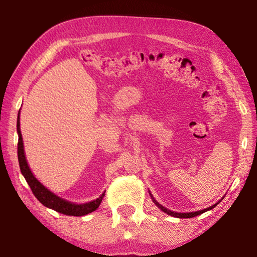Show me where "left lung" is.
I'll return each mask as SVG.
<instances>
[{
  "label": "left lung",
  "mask_w": 257,
  "mask_h": 257,
  "mask_svg": "<svg viewBox=\"0 0 257 257\" xmlns=\"http://www.w3.org/2000/svg\"><path fill=\"white\" fill-rule=\"evenodd\" d=\"M151 198L153 199V202H154V204L156 206H158L160 210H162L164 213H167V214H169V215H171V216H175V217H181V219H188V217H194V216H197V215H199V214H202V213H204V212H206V211H208V210H212V208H214L215 207V205H212V206H210V207H207V208H205V210H202V211H197V212H190V213H177V212H172V211H170V210H168V208H165L164 206H162L161 205V204H159L158 202L155 201L154 199V197L152 196V194H151Z\"/></svg>",
  "instance_id": "1"
}]
</instances>
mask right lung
I'll return each mask as SVG.
<instances>
[{
    "mask_svg": "<svg viewBox=\"0 0 257 257\" xmlns=\"http://www.w3.org/2000/svg\"><path fill=\"white\" fill-rule=\"evenodd\" d=\"M17 130H18V136H19V139H18L19 167H20L21 173H23V176L25 177L26 181L28 182V185L30 187V189H32L33 194L35 195V197H36L44 206L50 207L52 210L61 213V214L82 216L96 210V208L99 206V204H101L105 193H103L101 196H99L97 199H95V201H92L86 204H79V205H78V204H72L68 201H64V199L58 197L53 193H51L49 189L45 188V187L34 177V175L28 167L27 161H26L23 136H21V132H20L19 115H18V121H17Z\"/></svg>",
    "mask_w": 257,
    "mask_h": 257,
    "instance_id": "right-lung-1",
    "label": "right lung"
}]
</instances>
